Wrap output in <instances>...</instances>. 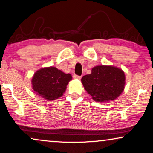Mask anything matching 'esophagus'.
Returning <instances> with one entry per match:
<instances>
[{
  "label": "esophagus",
  "instance_id": "esophagus-1",
  "mask_svg": "<svg viewBox=\"0 0 153 153\" xmlns=\"http://www.w3.org/2000/svg\"><path fill=\"white\" fill-rule=\"evenodd\" d=\"M73 78H74V79H78V80H80V79L81 78V76H79V75H75V74L73 75Z\"/></svg>",
  "mask_w": 153,
  "mask_h": 153
}]
</instances>
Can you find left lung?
Returning a JSON list of instances; mask_svg holds the SVG:
<instances>
[{"mask_svg": "<svg viewBox=\"0 0 153 153\" xmlns=\"http://www.w3.org/2000/svg\"><path fill=\"white\" fill-rule=\"evenodd\" d=\"M125 74L121 69L109 65H97L92 73L81 79L85 90L94 101L107 102L117 99L123 91Z\"/></svg>", "mask_w": 153, "mask_h": 153, "instance_id": "1", "label": "left lung"}]
</instances>
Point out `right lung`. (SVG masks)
Wrapping results in <instances>:
<instances>
[{
    "mask_svg": "<svg viewBox=\"0 0 153 153\" xmlns=\"http://www.w3.org/2000/svg\"><path fill=\"white\" fill-rule=\"evenodd\" d=\"M71 80L69 73H64L55 67H48L34 73L32 84L38 95L47 100H54L63 95Z\"/></svg>",
    "mask_w": 153,
    "mask_h": 153,
    "instance_id": "add662e5",
    "label": "right lung"
}]
</instances>
